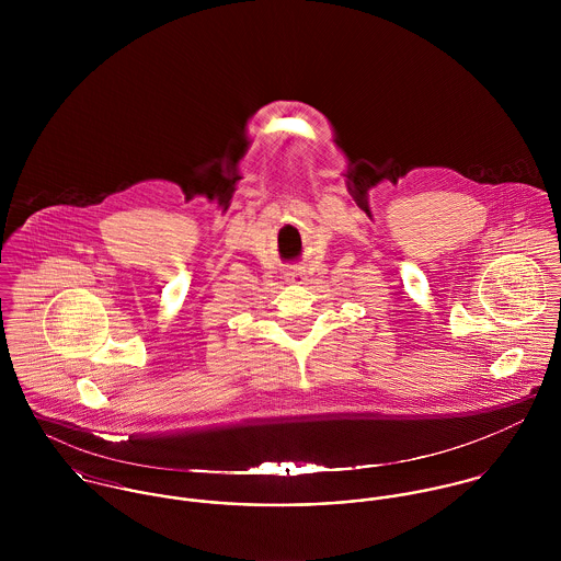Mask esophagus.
<instances>
[{
  "instance_id": "1",
  "label": "esophagus",
  "mask_w": 561,
  "mask_h": 561,
  "mask_svg": "<svg viewBox=\"0 0 561 561\" xmlns=\"http://www.w3.org/2000/svg\"><path fill=\"white\" fill-rule=\"evenodd\" d=\"M287 280H289V283H300V280H302V272H289V274H287Z\"/></svg>"
}]
</instances>
